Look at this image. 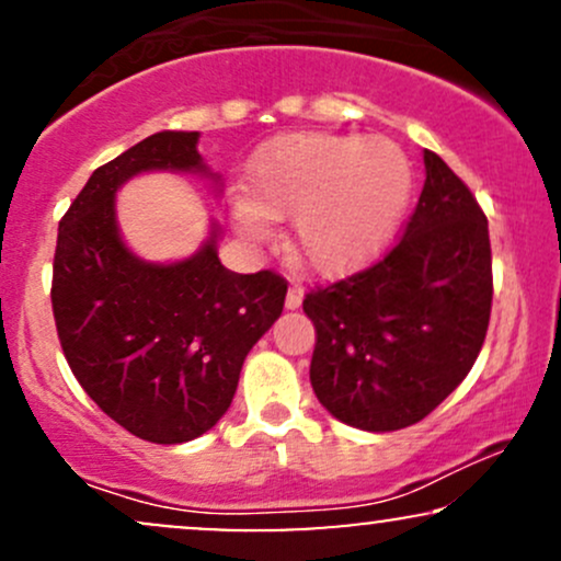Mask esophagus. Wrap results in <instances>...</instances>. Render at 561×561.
Returning <instances> with one entry per match:
<instances>
[{"instance_id": "1", "label": "esophagus", "mask_w": 561, "mask_h": 561, "mask_svg": "<svg viewBox=\"0 0 561 561\" xmlns=\"http://www.w3.org/2000/svg\"><path fill=\"white\" fill-rule=\"evenodd\" d=\"M302 302V287L298 285V282H293L287 289V298H285V306L287 308H298Z\"/></svg>"}]
</instances>
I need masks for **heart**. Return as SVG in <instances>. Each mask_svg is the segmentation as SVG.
<instances>
[{"label": "heart", "instance_id": "1", "mask_svg": "<svg viewBox=\"0 0 561 561\" xmlns=\"http://www.w3.org/2000/svg\"><path fill=\"white\" fill-rule=\"evenodd\" d=\"M411 195V165L388 139L287 134L253 158L240 224L261 234L293 216L295 250L324 274L362 266L388 242Z\"/></svg>", "mask_w": 561, "mask_h": 561}]
</instances>
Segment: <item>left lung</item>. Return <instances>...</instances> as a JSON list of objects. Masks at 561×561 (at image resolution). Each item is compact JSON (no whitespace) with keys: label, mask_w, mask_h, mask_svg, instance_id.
<instances>
[{"label":"left lung","mask_w":561,"mask_h":561,"mask_svg":"<svg viewBox=\"0 0 561 561\" xmlns=\"http://www.w3.org/2000/svg\"><path fill=\"white\" fill-rule=\"evenodd\" d=\"M424 169L401 240L302 300L317 327L319 403L369 433L409 427L446 401L478 362L491 321L488 218L440 156L424 150Z\"/></svg>","instance_id":"left-lung-1"}]
</instances>
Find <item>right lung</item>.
<instances>
[{
  "label": "right lung",
  "mask_w": 561,
  "mask_h": 561,
  "mask_svg": "<svg viewBox=\"0 0 561 561\" xmlns=\"http://www.w3.org/2000/svg\"><path fill=\"white\" fill-rule=\"evenodd\" d=\"M197 131H160L100 165L57 229L53 313L87 396L131 435L192 440L221 420L242 362L285 308L274 268L234 274L216 231L190 261L134 259L115 227V190L139 171H203Z\"/></svg>",
  "instance_id": "1"
}]
</instances>
